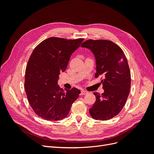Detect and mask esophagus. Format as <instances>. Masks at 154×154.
<instances>
[{
    "instance_id": "34e87169",
    "label": "esophagus",
    "mask_w": 154,
    "mask_h": 154,
    "mask_svg": "<svg viewBox=\"0 0 154 154\" xmlns=\"http://www.w3.org/2000/svg\"><path fill=\"white\" fill-rule=\"evenodd\" d=\"M87 94H88V92L87 91H84V90H82V91H81V94L82 95H85Z\"/></svg>"
}]
</instances>
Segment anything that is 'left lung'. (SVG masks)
I'll use <instances>...</instances> for the list:
<instances>
[{
    "instance_id": "obj_1",
    "label": "left lung",
    "mask_w": 154,
    "mask_h": 154,
    "mask_svg": "<svg viewBox=\"0 0 154 154\" xmlns=\"http://www.w3.org/2000/svg\"><path fill=\"white\" fill-rule=\"evenodd\" d=\"M82 48L94 55L96 64L95 77H103L104 92H94L96 100L89 109L92 118L106 121L117 116L127 100L131 85L130 71L123 50L110 40H88Z\"/></svg>"
}]
</instances>
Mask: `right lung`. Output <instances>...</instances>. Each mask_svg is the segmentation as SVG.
Returning a JSON list of instances; mask_svg holds the SVG:
<instances>
[{
	"instance_id": "right-lung-1",
	"label": "right lung",
	"mask_w": 154,
	"mask_h": 154,
	"mask_svg": "<svg viewBox=\"0 0 154 154\" xmlns=\"http://www.w3.org/2000/svg\"><path fill=\"white\" fill-rule=\"evenodd\" d=\"M83 41L51 37L32 51L26 69L24 86L31 108L39 117L48 121L65 118L79 97L81 92L76 88L63 90L57 84L60 72L66 71L71 56Z\"/></svg>"
}]
</instances>
